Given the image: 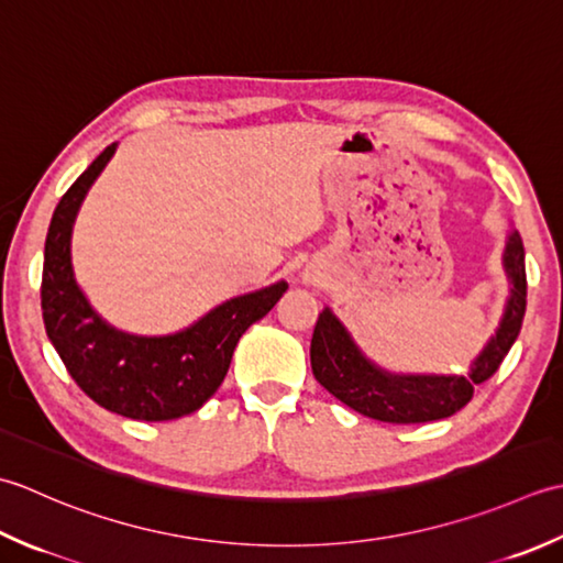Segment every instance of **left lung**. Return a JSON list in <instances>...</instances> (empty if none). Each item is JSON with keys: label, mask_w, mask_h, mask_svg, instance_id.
<instances>
[{"label": "left lung", "mask_w": 563, "mask_h": 563, "mask_svg": "<svg viewBox=\"0 0 563 563\" xmlns=\"http://www.w3.org/2000/svg\"><path fill=\"white\" fill-rule=\"evenodd\" d=\"M503 262L512 282L510 301L496 338H490L486 350L478 354L468 376H394L376 369L354 347L330 308H325L316 320L311 340V369L318 384L352 410L374 420L408 426L454 416L472 400L474 386L498 372L520 335L527 306V274L525 247L518 233H510Z\"/></svg>", "instance_id": "left-lung-1"}]
</instances>
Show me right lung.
<instances>
[{
	"instance_id": "right-lung-1",
	"label": "right lung",
	"mask_w": 563,
	"mask_h": 563,
	"mask_svg": "<svg viewBox=\"0 0 563 563\" xmlns=\"http://www.w3.org/2000/svg\"><path fill=\"white\" fill-rule=\"evenodd\" d=\"M113 151L117 145L104 147L55 206L45 238L43 323L65 369L95 404L133 420H175L216 394L240 335L272 311L286 282L231 298L177 335L135 338L107 325L77 289L70 235L79 203Z\"/></svg>"
}]
</instances>
